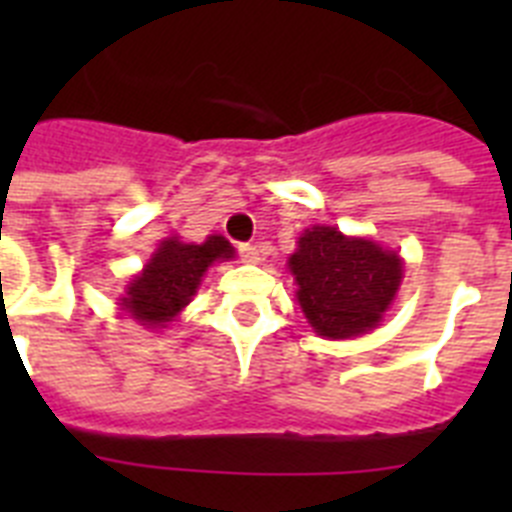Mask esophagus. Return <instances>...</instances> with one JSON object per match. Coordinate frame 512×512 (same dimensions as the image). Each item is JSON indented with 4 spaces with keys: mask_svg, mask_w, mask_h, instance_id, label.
<instances>
[{
    "mask_svg": "<svg viewBox=\"0 0 512 512\" xmlns=\"http://www.w3.org/2000/svg\"><path fill=\"white\" fill-rule=\"evenodd\" d=\"M238 253H241V259L246 261V264H259L261 261L259 246H251V243H241V246H238Z\"/></svg>",
    "mask_w": 512,
    "mask_h": 512,
    "instance_id": "34e87169",
    "label": "esophagus"
}]
</instances>
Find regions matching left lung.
<instances>
[{
	"label": "left lung",
	"instance_id": "1",
	"mask_svg": "<svg viewBox=\"0 0 512 512\" xmlns=\"http://www.w3.org/2000/svg\"><path fill=\"white\" fill-rule=\"evenodd\" d=\"M297 300L315 333L351 338L379 325L402 282V259L369 238L312 225L289 256Z\"/></svg>",
	"mask_w": 512,
	"mask_h": 512
}]
</instances>
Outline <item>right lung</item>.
I'll use <instances>...</instances> for the list:
<instances>
[{
	"label": "right lung",
	"instance_id": "obj_1",
	"mask_svg": "<svg viewBox=\"0 0 512 512\" xmlns=\"http://www.w3.org/2000/svg\"><path fill=\"white\" fill-rule=\"evenodd\" d=\"M233 256V246L223 235H210L205 243L166 238L146 269L128 284L125 297H120V307L146 328H164L192 300L202 274L215 261H228Z\"/></svg>",
	"mask_w": 512,
	"mask_h": 512
}]
</instances>
